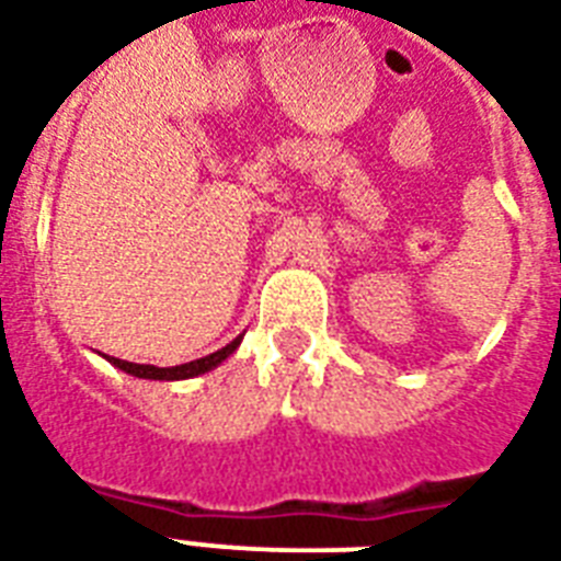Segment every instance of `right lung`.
<instances>
[{"label": "right lung", "mask_w": 561, "mask_h": 561, "mask_svg": "<svg viewBox=\"0 0 561 561\" xmlns=\"http://www.w3.org/2000/svg\"><path fill=\"white\" fill-rule=\"evenodd\" d=\"M238 343H241V337L227 343L224 350L211 352V355H206V358L188 360V364H180V367H151V364H130V360H118V358H110V364L118 369H125L127 375H136V378H151V381H183V378H194V375H203L218 367L220 360H227L229 355L238 350Z\"/></svg>", "instance_id": "1"}]
</instances>
